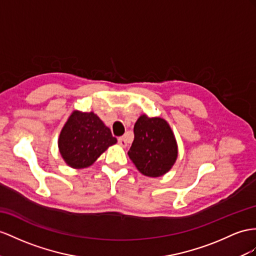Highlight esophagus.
<instances>
[{
  "label": "esophagus",
  "mask_w": 256,
  "mask_h": 256,
  "mask_svg": "<svg viewBox=\"0 0 256 256\" xmlns=\"http://www.w3.org/2000/svg\"><path fill=\"white\" fill-rule=\"evenodd\" d=\"M118 142H119V145L122 146V147H126L128 146V142L126 140V137H123V136L118 138Z\"/></svg>",
  "instance_id": "obj_1"
}]
</instances>
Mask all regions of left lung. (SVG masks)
Listing matches in <instances>:
<instances>
[{
    "mask_svg": "<svg viewBox=\"0 0 256 256\" xmlns=\"http://www.w3.org/2000/svg\"><path fill=\"white\" fill-rule=\"evenodd\" d=\"M178 154V142L168 123L142 114L134 126V140L128 152L137 170L149 178H159L172 168Z\"/></svg>",
    "mask_w": 256,
    "mask_h": 256,
    "instance_id": "obj_1",
    "label": "left lung"
}]
</instances>
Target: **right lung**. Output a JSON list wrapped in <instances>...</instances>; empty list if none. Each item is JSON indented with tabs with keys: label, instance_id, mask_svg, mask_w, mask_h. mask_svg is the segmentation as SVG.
<instances>
[{
	"label": "right lung",
	"instance_id": "add662e5",
	"mask_svg": "<svg viewBox=\"0 0 256 256\" xmlns=\"http://www.w3.org/2000/svg\"><path fill=\"white\" fill-rule=\"evenodd\" d=\"M116 138L109 128L94 112L74 111L64 126L58 148L62 159L74 168H84L93 164Z\"/></svg>",
	"mask_w": 256,
	"mask_h": 256
}]
</instances>
